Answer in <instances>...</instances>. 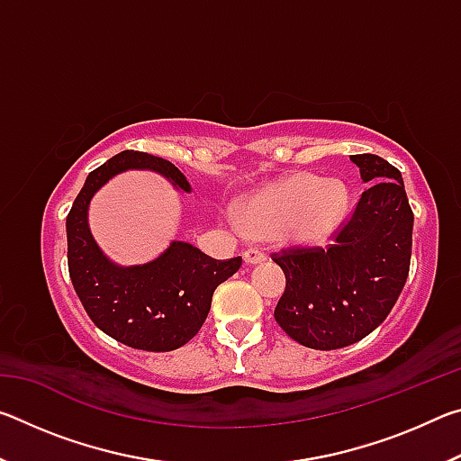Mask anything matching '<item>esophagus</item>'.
Masks as SVG:
<instances>
[{
    "label": "esophagus",
    "mask_w": 461,
    "mask_h": 461,
    "mask_svg": "<svg viewBox=\"0 0 461 461\" xmlns=\"http://www.w3.org/2000/svg\"><path fill=\"white\" fill-rule=\"evenodd\" d=\"M267 260V254H262L260 249H246L244 252V262L248 267H256V264H262Z\"/></svg>",
    "instance_id": "1"
}]
</instances>
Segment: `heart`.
Returning a JSON list of instances; mask_svg holds the SVG:
<instances>
[{
	"instance_id": "heart-1",
	"label": "heart",
	"mask_w": 461,
	"mask_h": 461,
	"mask_svg": "<svg viewBox=\"0 0 461 461\" xmlns=\"http://www.w3.org/2000/svg\"><path fill=\"white\" fill-rule=\"evenodd\" d=\"M348 205L346 186L309 173L288 175L256 191L240 205V223L256 238L285 236L315 248L330 240Z\"/></svg>"
}]
</instances>
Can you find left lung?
Wrapping results in <instances>:
<instances>
[{
	"mask_svg": "<svg viewBox=\"0 0 461 461\" xmlns=\"http://www.w3.org/2000/svg\"><path fill=\"white\" fill-rule=\"evenodd\" d=\"M349 160L370 185L335 244L275 258L286 276L275 319L288 338L311 349L346 348L370 335L409 276L412 212L401 173L374 154Z\"/></svg>",
	"mask_w": 461,
	"mask_h": 461,
	"instance_id": "1",
	"label": "left lung"
}]
</instances>
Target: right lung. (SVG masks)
Wrapping results in <instances>:
<instances>
[{"mask_svg": "<svg viewBox=\"0 0 461 461\" xmlns=\"http://www.w3.org/2000/svg\"><path fill=\"white\" fill-rule=\"evenodd\" d=\"M128 170H152L176 191H193L173 162L134 150L115 154L89 173L67 217L68 275L91 321L109 338L146 352H173L197 335L215 288L236 275L241 258L220 262L173 240L150 262L120 267L109 260L91 233L89 205L101 186Z\"/></svg>", "mask_w": 461, "mask_h": 461, "instance_id": "obj_1", "label": "right lung"}]
</instances>
